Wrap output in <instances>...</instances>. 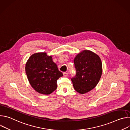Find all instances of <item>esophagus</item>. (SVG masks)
<instances>
[{
    "label": "esophagus",
    "instance_id": "obj_1",
    "mask_svg": "<svg viewBox=\"0 0 130 130\" xmlns=\"http://www.w3.org/2000/svg\"><path fill=\"white\" fill-rule=\"evenodd\" d=\"M68 73L67 72H63V76H64V77H67L68 76Z\"/></svg>",
    "mask_w": 130,
    "mask_h": 130
}]
</instances>
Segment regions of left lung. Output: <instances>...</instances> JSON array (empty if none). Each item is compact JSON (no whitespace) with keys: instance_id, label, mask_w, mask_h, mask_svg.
I'll list each match as a JSON object with an SVG mask.
<instances>
[{"instance_id":"1","label":"left lung","mask_w":130,"mask_h":130,"mask_svg":"<svg viewBox=\"0 0 130 130\" xmlns=\"http://www.w3.org/2000/svg\"><path fill=\"white\" fill-rule=\"evenodd\" d=\"M76 75L71 79L74 89L83 94L94 89L102 73L100 57L95 53L85 50L78 54L74 59Z\"/></svg>"}]
</instances>
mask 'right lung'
Wrapping results in <instances>:
<instances>
[{"mask_svg":"<svg viewBox=\"0 0 130 130\" xmlns=\"http://www.w3.org/2000/svg\"><path fill=\"white\" fill-rule=\"evenodd\" d=\"M25 70L32 87L39 93L49 95L57 88V80L63 73L46 52L33 54L26 62Z\"/></svg>","mask_w":130,"mask_h":130,"instance_id":"add662e5","label":"right lung"}]
</instances>
